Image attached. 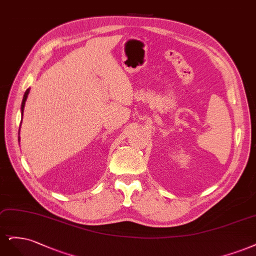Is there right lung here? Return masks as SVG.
Masks as SVG:
<instances>
[{
	"label": "right lung",
	"instance_id": "obj_1",
	"mask_svg": "<svg viewBox=\"0 0 256 256\" xmlns=\"http://www.w3.org/2000/svg\"><path fill=\"white\" fill-rule=\"evenodd\" d=\"M30 92V89H26V94H24V96H23V100H22V105H21V112L23 114V110H24V105H26V98H28V94Z\"/></svg>",
	"mask_w": 256,
	"mask_h": 256
}]
</instances>
